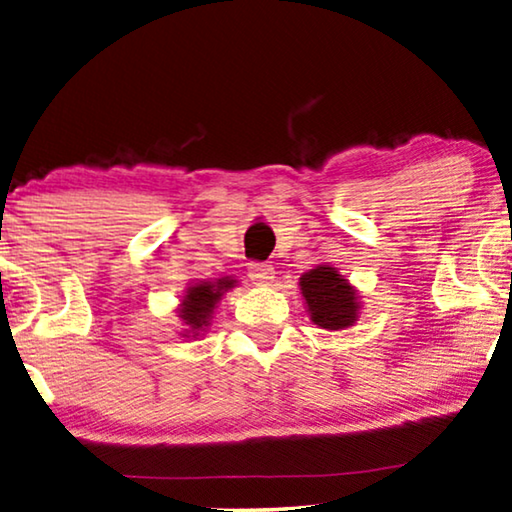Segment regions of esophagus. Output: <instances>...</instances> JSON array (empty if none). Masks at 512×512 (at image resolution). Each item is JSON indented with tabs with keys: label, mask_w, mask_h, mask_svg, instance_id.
<instances>
[{
	"label": "esophagus",
	"mask_w": 512,
	"mask_h": 512,
	"mask_svg": "<svg viewBox=\"0 0 512 512\" xmlns=\"http://www.w3.org/2000/svg\"><path fill=\"white\" fill-rule=\"evenodd\" d=\"M248 278L255 282V285H271L273 278H276V271H273L271 264L266 262H253L248 266Z\"/></svg>",
	"instance_id": "obj_1"
}]
</instances>
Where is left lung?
<instances>
[{"instance_id":"1","label":"left lung","mask_w":512,"mask_h":512,"mask_svg":"<svg viewBox=\"0 0 512 512\" xmlns=\"http://www.w3.org/2000/svg\"><path fill=\"white\" fill-rule=\"evenodd\" d=\"M301 294L310 319L329 331H340L358 319L356 289L329 264H319L301 276Z\"/></svg>"}]
</instances>
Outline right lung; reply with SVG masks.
<instances>
[{
    "mask_svg": "<svg viewBox=\"0 0 512 512\" xmlns=\"http://www.w3.org/2000/svg\"><path fill=\"white\" fill-rule=\"evenodd\" d=\"M236 285V280L230 278H220L216 282H197L186 292L179 308V317L183 319V324L188 326L186 333L197 335L204 331V326H209L211 322V312L216 308V303L220 301L227 289H232ZM183 333V335H186Z\"/></svg>",
    "mask_w": 512,
    "mask_h": 512,
    "instance_id": "add662e5",
    "label": "right lung"
}]
</instances>
